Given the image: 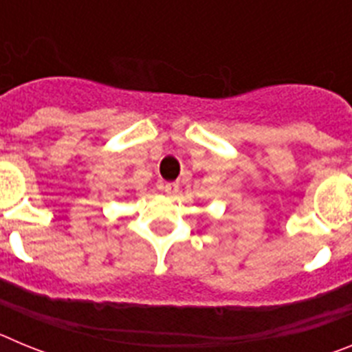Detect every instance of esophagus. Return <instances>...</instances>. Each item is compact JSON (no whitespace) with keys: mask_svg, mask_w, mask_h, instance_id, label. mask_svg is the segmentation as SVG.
<instances>
[{"mask_svg":"<svg viewBox=\"0 0 352 352\" xmlns=\"http://www.w3.org/2000/svg\"><path fill=\"white\" fill-rule=\"evenodd\" d=\"M162 190L166 192L167 195H174V194H178V190H179V185L178 183H164V185H162Z\"/></svg>","mask_w":352,"mask_h":352,"instance_id":"1","label":"esophagus"}]
</instances>
